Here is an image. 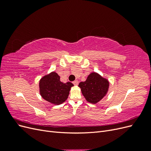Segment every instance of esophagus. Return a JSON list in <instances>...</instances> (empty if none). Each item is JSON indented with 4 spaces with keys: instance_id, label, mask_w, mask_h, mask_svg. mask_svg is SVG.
I'll return each instance as SVG.
<instances>
[{
    "instance_id": "1",
    "label": "esophagus",
    "mask_w": 151,
    "mask_h": 151,
    "mask_svg": "<svg viewBox=\"0 0 151 151\" xmlns=\"http://www.w3.org/2000/svg\"><path fill=\"white\" fill-rule=\"evenodd\" d=\"M73 84H74L75 86H77L79 84V81H77V80H76V81H74V82H73Z\"/></svg>"
}]
</instances>
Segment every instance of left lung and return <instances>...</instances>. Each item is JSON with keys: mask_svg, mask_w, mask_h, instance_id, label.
<instances>
[{"mask_svg": "<svg viewBox=\"0 0 151 151\" xmlns=\"http://www.w3.org/2000/svg\"><path fill=\"white\" fill-rule=\"evenodd\" d=\"M109 83L96 72H92L84 82H81L79 87L86 101L92 104H96L106 95Z\"/></svg>", "mask_w": 151, "mask_h": 151, "instance_id": "left-lung-1", "label": "left lung"}]
</instances>
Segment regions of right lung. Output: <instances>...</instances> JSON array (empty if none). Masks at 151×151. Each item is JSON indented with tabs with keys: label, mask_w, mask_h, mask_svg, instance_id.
<instances>
[{
	"label": "right lung",
	"mask_w": 151,
	"mask_h": 151,
	"mask_svg": "<svg viewBox=\"0 0 151 151\" xmlns=\"http://www.w3.org/2000/svg\"><path fill=\"white\" fill-rule=\"evenodd\" d=\"M55 72L44 76L40 80V94L49 103L58 105L64 103L68 98L70 90L74 84L67 82L63 83Z\"/></svg>",
	"instance_id": "add662e5"
}]
</instances>
